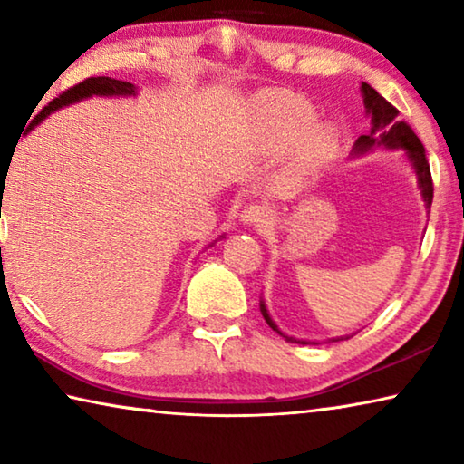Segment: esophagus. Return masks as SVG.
<instances>
[{
    "instance_id": "obj_1",
    "label": "esophagus",
    "mask_w": 464,
    "mask_h": 464,
    "mask_svg": "<svg viewBox=\"0 0 464 464\" xmlns=\"http://www.w3.org/2000/svg\"><path fill=\"white\" fill-rule=\"evenodd\" d=\"M241 221L246 225L262 227L270 221V210L262 207V204H247V207L241 210Z\"/></svg>"
}]
</instances>
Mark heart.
<instances>
[{
  "label": "heart",
  "mask_w": 464,
  "mask_h": 464,
  "mask_svg": "<svg viewBox=\"0 0 464 464\" xmlns=\"http://www.w3.org/2000/svg\"><path fill=\"white\" fill-rule=\"evenodd\" d=\"M260 140L266 151L278 153L295 146V169L301 176L324 166L335 149V130L315 124L317 112L307 100L290 92H274L257 104Z\"/></svg>",
  "instance_id": "b5f03b06"
}]
</instances>
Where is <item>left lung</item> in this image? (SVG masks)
I'll use <instances>...</instances> for the list:
<instances>
[{"label": "left lung", "instance_id": "8db88e82", "mask_svg": "<svg viewBox=\"0 0 464 464\" xmlns=\"http://www.w3.org/2000/svg\"><path fill=\"white\" fill-rule=\"evenodd\" d=\"M360 93H362L364 100V110L366 116L371 119V130L368 135H360L358 140L354 143V149H352V155H364L368 151H374L376 147H384L391 149V151H401L405 155L407 163H410L415 179H418V190L423 198V204H426L428 213L431 207V198H434V186H431V174H430V163L426 160V149H423L421 140L418 135L411 130L410 124L399 122V110L395 106H391L387 100H384L379 92L371 85L364 83L360 85ZM260 311L274 332L280 334L290 343H303V345H317V340H298V337L282 334L278 325L274 324V319L270 317L268 309H266L264 298H260ZM350 335H340V337H329L327 342H340V340H348Z\"/></svg>", "mask_w": 464, "mask_h": 464}]
</instances>
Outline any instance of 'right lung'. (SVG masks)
Instances as JSON below:
<instances>
[{
    "label": "right lung",
    "mask_w": 464,
    "mask_h": 464,
    "mask_svg": "<svg viewBox=\"0 0 464 464\" xmlns=\"http://www.w3.org/2000/svg\"><path fill=\"white\" fill-rule=\"evenodd\" d=\"M93 96L130 98V96H137V85H132L129 82H122V80H114V77H88L85 82L73 85L72 90L63 92L59 98H54L53 102H49V106H44L41 112H38L36 119L30 122L28 132L33 130L36 124H41L46 119V116L57 112V110L77 104V102L88 100V98H93ZM221 237H223V235H221Z\"/></svg>",
    "instance_id": "right-lung-1"
}]
</instances>
